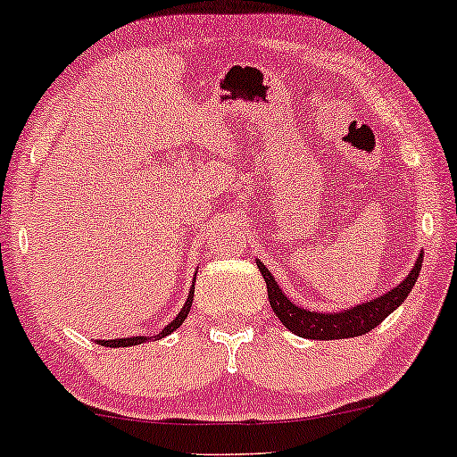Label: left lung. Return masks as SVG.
Segmentation results:
<instances>
[{
	"mask_svg": "<svg viewBox=\"0 0 457 457\" xmlns=\"http://www.w3.org/2000/svg\"><path fill=\"white\" fill-rule=\"evenodd\" d=\"M258 269L266 281V290H269V303L272 312L277 313V318L281 320L283 327L298 337L305 339H348V337H359V335L370 333L371 328H376L389 313L395 312L397 307L406 301V296L411 295L412 286L417 283L419 272H421L423 264V253H419L417 262H414L412 270L408 272L406 279L397 283L395 287H391L389 292L378 298H371V301L361 303V305H353L342 312H312L307 307H298L290 298L286 296V292L281 290L279 283L275 281L272 272L262 264L260 260H255Z\"/></svg>",
	"mask_w": 457,
	"mask_h": 457,
	"instance_id": "obj_1",
	"label": "left lung"
}]
</instances>
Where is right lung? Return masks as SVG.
Returning <instances> with one entry per match:
<instances>
[{"mask_svg":"<svg viewBox=\"0 0 457 457\" xmlns=\"http://www.w3.org/2000/svg\"><path fill=\"white\" fill-rule=\"evenodd\" d=\"M193 292H195V283H193V286H191V292H188L185 307H182L180 312H178V316H176L174 320H171V322L167 324L165 328L159 330V335H154V339L167 337V335L174 333V330H176L178 327H180L182 322H185L187 316H188V312H191V305H193ZM150 339H152V337H145V335H133V337H122V339H96V342L101 344V345H107V348H129V345L145 344V342H150Z\"/></svg>","mask_w":457,"mask_h":457,"instance_id":"obj_1","label":"right lung"}]
</instances>
